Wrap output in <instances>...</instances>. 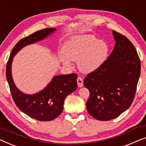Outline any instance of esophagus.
Here are the masks:
<instances>
[{"mask_svg":"<svg viewBox=\"0 0 146 146\" xmlns=\"http://www.w3.org/2000/svg\"><path fill=\"white\" fill-rule=\"evenodd\" d=\"M77 83H78V86L79 88L82 87L84 86L83 84V79L81 77H78L77 78Z\"/></svg>","mask_w":146,"mask_h":146,"instance_id":"esophagus-1","label":"esophagus"}]
</instances>
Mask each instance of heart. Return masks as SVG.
Listing matches in <instances>:
<instances>
[{"label": "heart", "mask_w": 146, "mask_h": 146, "mask_svg": "<svg viewBox=\"0 0 146 146\" xmlns=\"http://www.w3.org/2000/svg\"><path fill=\"white\" fill-rule=\"evenodd\" d=\"M62 54L59 58L65 66L71 67V60L77 61L82 72L88 74L98 70L108 58L109 47L107 43L92 35H78L65 42Z\"/></svg>", "instance_id": "b5f03b06"}]
</instances>
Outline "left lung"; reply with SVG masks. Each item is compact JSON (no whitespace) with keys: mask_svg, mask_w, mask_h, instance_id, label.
<instances>
[{"mask_svg":"<svg viewBox=\"0 0 146 146\" xmlns=\"http://www.w3.org/2000/svg\"><path fill=\"white\" fill-rule=\"evenodd\" d=\"M115 44L105 63L84 80L90 97L88 113L95 119H114L130 106L140 76L141 64L132 43L114 31Z\"/></svg>","mask_w":146,"mask_h":146,"instance_id":"obj_1","label":"left lung"}]
</instances>
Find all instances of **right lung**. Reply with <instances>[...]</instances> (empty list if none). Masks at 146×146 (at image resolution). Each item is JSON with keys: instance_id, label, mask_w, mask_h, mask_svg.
I'll return each mask as SVG.
<instances>
[{"instance_id": "add662e5", "label": "right lung", "mask_w": 146, "mask_h": 146, "mask_svg": "<svg viewBox=\"0 0 146 146\" xmlns=\"http://www.w3.org/2000/svg\"><path fill=\"white\" fill-rule=\"evenodd\" d=\"M56 31V28H48L21 39L12 50L6 68L7 80L16 105L29 117L39 121H51L60 115L63 111L65 98L77 88L78 76L76 74L54 76L42 90L27 94L20 90L14 82L12 63L15 56L23 48L42 40Z\"/></svg>"}]
</instances>
